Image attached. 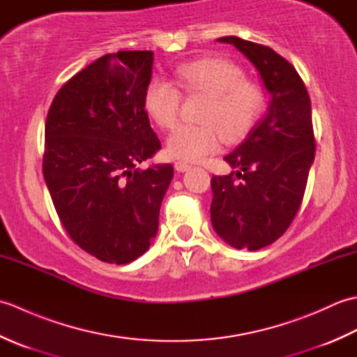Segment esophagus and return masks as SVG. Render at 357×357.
I'll return each mask as SVG.
<instances>
[{"label":"esophagus","instance_id":"esophagus-1","mask_svg":"<svg viewBox=\"0 0 357 357\" xmlns=\"http://www.w3.org/2000/svg\"><path fill=\"white\" fill-rule=\"evenodd\" d=\"M174 169H176V172L184 173L187 170H190L192 165L187 164V162H183V161H178V162H174Z\"/></svg>","mask_w":357,"mask_h":357}]
</instances>
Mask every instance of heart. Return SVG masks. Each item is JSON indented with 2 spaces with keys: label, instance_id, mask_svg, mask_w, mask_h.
Here are the masks:
<instances>
[{
  "label": "heart",
  "instance_id": "1",
  "mask_svg": "<svg viewBox=\"0 0 357 357\" xmlns=\"http://www.w3.org/2000/svg\"><path fill=\"white\" fill-rule=\"evenodd\" d=\"M173 78L187 95L208 96L199 115L202 124H181L167 141L169 155L183 161H201L224 141L244 139L267 105L264 87L245 79L244 69L229 59L207 56L184 63ZM181 104V92L169 81L151 79L144 92V107L162 128L178 124Z\"/></svg>",
  "mask_w": 357,
  "mask_h": 357
}]
</instances>
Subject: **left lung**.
I'll use <instances>...</instances> for the list:
<instances>
[{"label":"left lung","instance_id":"left-lung-1","mask_svg":"<svg viewBox=\"0 0 357 357\" xmlns=\"http://www.w3.org/2000/svg\"><path fill=\"white\" fill-rule=\"evenodd\" d=\"M218 41L244 53L271 93L267 116L225 156L238 170L211 178L213 229L227 244L253 252L282 236L301 208L316 149L312 102L299 73L273 49L238 36Z\"/></svg>","mask_w":357,"mask_h":357}]
</instances>
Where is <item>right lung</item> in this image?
I'll return each mask as SVG.
<instances>
[{
	"label": "right lung",
	"instance_id": "add662e5",
	"mask_svg": "<svg viewBox=\"0 0 357 357\" xmlns=\"http://www.w3.org/2000/svg\"><path fill=\"white\" fill-rule=\"evenodd\" d=\"M153 52L98 58L58 90L45 119L43 174L70 239L96 259L128 264L156 236L170 164L144 107Z\"/></svg>",
	"mask_w": 357,
	"mask_h": 357
}]
</instances>
